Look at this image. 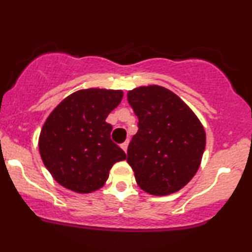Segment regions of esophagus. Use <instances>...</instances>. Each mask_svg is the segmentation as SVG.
Segmentation results:
<instances>
[{
  "mask_svg": "<svg viewBox=\"0 0 252 252\" xmlns=\"http://www.w3.org/2000/svg\"><path fill=\"white\" fill-rule=\"evenodd\" d=\"M128 145H129V141H126V142H123V144L121 145L122 150H123L124 152H126V150H128Z\"/></svg>",
  "mask_w": 252,
  "mask_h": 252,
  "instance_id": "obj_1",
  "label": "esophagus"
}]
</instances>
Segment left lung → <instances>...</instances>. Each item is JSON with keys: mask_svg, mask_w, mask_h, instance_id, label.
Returning a JSON list of instances; mask_svg holds the SVG:
<instances>
[{"mask_svg": "<svg viewBox=\"0 0 252 252\" xmlns=\"http://www.w3.org/2000/svg\"><path fill=\"white\" fill-rule=\"evenodd\" d=\"M126 96L139 118L126 158L136 184L152 195L177 192L199 169L206 140L202 123L164 87H139Z\"/></svg>", "mask_w": 252, "mask_h": 252, "instance_id": "1", "label": "left lung"}]
</instances>
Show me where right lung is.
Wrapping results in <instances>:
<instances>
[{
    "mask_svg": "<svg viewBox=\"0 0 252 252\" xmlns=\"http://www.w3.org/2000/svg\"><path fill=\"white\" fill-rule=\"evenodd\" d=\"M123 92L82 89L63 100L42 126L39 155L53 179L76 193L101 189L108 173L126 155L111 140L106 118L121 104Z\"/></svg>",
    "mask_w": 252,
    "mask_h": 252,
    "instance_id": "obj_1",
    "label": "right lung"
}]
</instances>
